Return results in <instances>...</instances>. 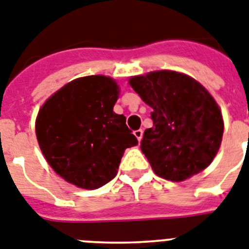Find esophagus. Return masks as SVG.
<instances>
[{"label":"esophagus","instance_id":"1","mask_svg":"<svg viewBox=\"0 0 249 249\" xmlns=\"http://www.w3.org/2000/svg\"><path fill=\"white\" fill-rule=\"evenodd\" d=\"M134 135L137 137L138 142H141L142 138H143V130H142V129H138V130L134 131Z\"/></svg>","mask_w":249,"mask_h":249}]
</instances>
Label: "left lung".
<instances>
[{
    "instance_id": "1",
    "label": "left lung",
    "mask_w": 249,
    "mask_h": 249,
    "mask_svg": "<svg viewBox=\"0 0 249 249\" xmlns=\"http://www.w3.org/2000/svg\"><path fill=\"white\" fill-rule=\"evenodd\" d=\"M129 85L153 108V126L141 149L157 176L181 182L210 166L220 148L224 120L210 92L176 71H153L129 78Z\"/></svg>"
}]
</instances>
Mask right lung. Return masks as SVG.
<instances>
[{"label":"right lung","mask_w":249,"mask_h":249,"mask_svg":"<svg viewBox=\"0 0 249 249\" xmlns=\"http://www.w3.org/2000/svg\"><path fill=\"white\" fill-rule=\"evenodd\" d=\"M119 95L111 77H79L54 92L37 112L41 153L67 182L85 190L106 185L116 176L125 149L138 144L124 115L114 112Z\"/></svg>","instance_id":"1"}]
</instances>
